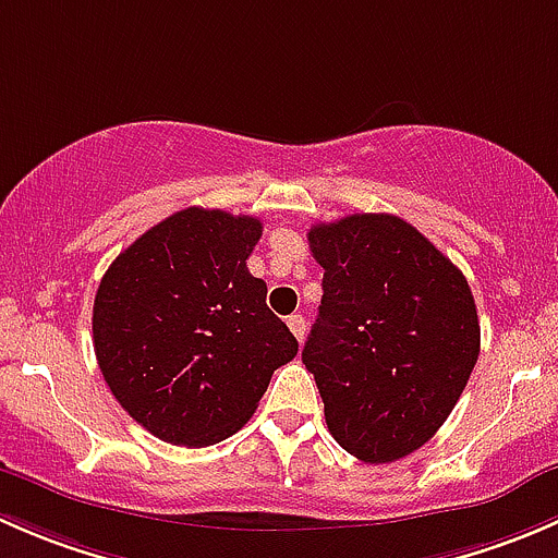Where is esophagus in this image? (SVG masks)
I'll return each mask as SVG.
<instances>
[{"label":"esophagus","mask_w":558,"mask_h":558,"mask_svg":"<svg viewBox=\"0 0 558 558\" xmlns=\"http://www.w3.org/2000/svg\"><path fill=\"white\" fill-rule=\"evenodd\" d=\"M286 324H289V329H291V335L296 337V340H305V318H302V315H289V318H286Z\"/></svg>","instance_id":"1"}]
</instances>
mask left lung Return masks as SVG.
I'll return each instance as SVG.
<instances>
[{
	"mask_svg": "<svg viewBox=\"0 0 558 558\" xmlns=\"http://www.w3.org/2000/svg\"><path fill=\"white\" fill-rule=\"evenodd\" d=\"M307 243L324 296L302 362L326 426L367 464L404 459L446 424L481 353L466 278L388 213L315 223Z\"/></svg>",
	"mask_w": 558,
	"mask_h": 558,
	"instance_id": "1",
	"label": "left lung"
}]
</instances>
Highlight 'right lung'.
I'll return each mask as SVG.
<instances>
[{"instance_id":"obj_1","label":"right lung","mask_w":558,"mask_h":558,"mask_svg":"<svg viewBox=\"0 0 558 558\" xmlns=\"http://www.w3.org/2000/svg\"><path fill=\"white\" fill-rule=\"evenodd\" d=\"M262 221L185 207L134 240L94 300V353L121 408L159 440L205 448L240 429L300 342L247 272Z\"/></svg>"}]
</instances>
